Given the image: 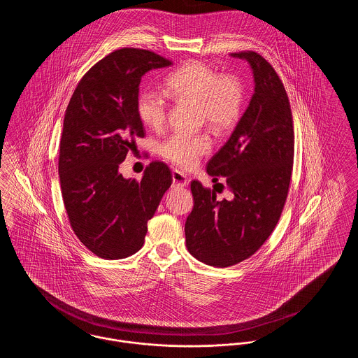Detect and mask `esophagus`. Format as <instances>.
Here are the masks:
<instances>
[{"mask_svg":"<svg viewBox=\"0 0 358 358\" xmlns=\"http://www.w3.org/2000/svg\"><path fill=\"white\" fill-rule=\"evenodd\" d=\"M171 177H173V185L177 188H184V187H188L189 184V178L178 170H173Z\"/></svg>","mask_w":358,"mask_h":358,"instance_id":"1","label":"esophagus"}]
</instances>
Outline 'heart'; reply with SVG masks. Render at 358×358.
Instances as JSON below:
<instances>
[{
	"mask_svg": "<svg viewBox=\"0 0 358 358\" xmlns=\"http://www.w3.org/2000/svg\"><path fill=\"white\" fill-rule=\"evenodd\" d=\"M166 88L178 99L197 102L200 120L207 121L215 129L229 128L240 115L241 83L231 75L220 76L203 62L189 61L171 72L166 78ZM136 110L145 127L159 129L167 117L165 95L154 90L141 91L136 101ZM210 150L211 138L206 134L176 132L159 145V154L180 169H191Z\"/></svg>",
	"mask_w": 358,
	"mask_h": 358,
	"instance_id": "1",
	"label": "heart"
}]
</instances>
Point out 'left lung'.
I'll return each mask as SVG.
<instances>
[{
    "mask_svg": "<svg viewBox=\"0 0 358 358\" xmlns=\"http://www.w3.org/2000/svg\"><path fill=\"white\" fill-rule=\"evenodd\" d=\"M231 55L249 62L255 94L231 136L207 164L213 181L226 178L231 197L218 200L192 181V213L185 222L189 253L213 267L245 260L270 237L287 197L294 158L290 102L275 69L256 52Z\"/></svg>",
    "mask_w": 358,
    "mask_h": 358,
    "instance_id": "left-lung-1",
    "label": "left lung"
}]
</instances>
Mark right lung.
Returning <instances> with one entry per match:
<instances>
[{
	"label": "right lung",
	"instance_id": "1",
	"mask_svg": "<svg viewBox=\"0 0 358 358\" xmlns=\"http://www.w3.org/2000/svg\"><path fill=\"white\" fill-rule=\"evenodd\" d=\"M171 65L150 50L124 48L98 61L78 84L65 110L58 174L72 230L94 255L117 260L144 244L151 220L170 188L171 171L151 162L140 181L118 167L144 138L136 101L141 76Z\"/></svg>",
	"mask_w": 358,
	"mask_h": 358
}]
</instances>
